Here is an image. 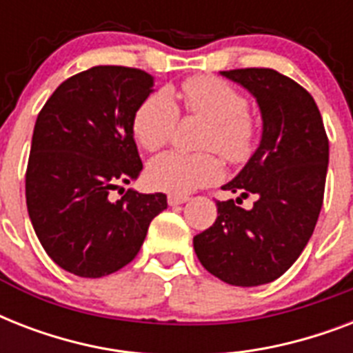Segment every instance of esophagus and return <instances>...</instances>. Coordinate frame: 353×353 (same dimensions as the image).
Listing matches in <instances>:
<instances>
[{"label":"esophagus","mask_w":353,"mask_h":353,"mask_svg":"<svg viewBox=\"0 0 353 353\" xmlns=\"http://www.w3.org/2000/svg\"><path fill=\"white\" fill-rule=\"evenodd\" d=\"M187 201H188L187 196H179V194H170V196H168V205H172V207L187 203Z\"/></svg>","instance_id":"esophagus-1"}]
</instances>
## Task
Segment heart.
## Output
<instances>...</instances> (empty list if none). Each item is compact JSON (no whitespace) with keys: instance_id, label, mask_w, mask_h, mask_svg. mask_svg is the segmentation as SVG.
<instances>
[{"instance_id":"heart-1","label":"heart","mask_w":353,"mask_h":353,"mask_svg":"<svg viewBox=\"0 0 353 353\" xmlns=\"http://www.w3.org/2000/svg\"><path fill=\"white\" fill-rule=\"evenodd\" d=\"M183 110L207 121L199 146L214 150L231 165L245 163L256 143V122L247 113V101L225 80L199 74L183 82ZM179 110L168 91L146 97L133 115V135L146 152H157L170 143ZM221 176V163L212 152L185 154L172 150L155 157L146 177L152 187L170 194H188Z\"/></svg>"}]
</instances>
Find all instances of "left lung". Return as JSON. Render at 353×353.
<instances>
[{"mask_svg": "<svg viewBox=\"0 0 353 353\" xmlns=\"http://www.w3.org/2000/svg\"><path fill=\"white\" fill-rule=\"evenodd\" d=\"M243 85L262 113L256 152L223 190L251 193L253 209L239 198L216 201L218 218L194 236V251L210 274L231 285L273 282L301 256L323 207L328 172V137L313 97L274 69L221 71Z\"/></svg>", "mask_w": 353, "mask_h": 353, "instance_id": "left-lung-1", "label": "left lung"}]
</instances>
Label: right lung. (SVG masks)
Instances as JSON below:
<instances>
[{"instance_id":"obj_1","label":"right lung","mask_w":353,"mask_h":353,"mask_svg":"<svg viewBox=\"0 0 353 353\" xmlns=\"http://www.w3.org/2000/svg\"><path fill=\"white\" fill-rule=\"evenodd\" d=\"M152 88L141 69L97 65L62 82L38 113L27 210L52 262L77 276L101 279L132 262L166 209L163 192L110 196L143 170L132 122Z\"/></svg>"}]
</instances>
